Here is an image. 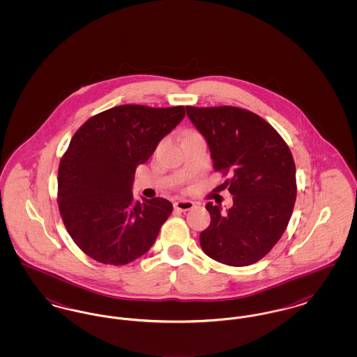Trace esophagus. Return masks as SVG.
Segmentation results:
<instances>
[{
    "label": "esophagus",
    "instance_id": "obj_1",
    "mask_svg": "<svg viewBox=\"0 0 357 357\" xmlns=\"http://www.w3.org/2000/svg\"><path fill=\"white\" fill-rule=\"evenodd\" d=\"M195 204L191 202V201H186V199H179L174 204V208L175 210H179V211H188L191 208H194Z\"/></svg>",
    "mask_w": 357,
    "mask_h": 357
}]
</instances>
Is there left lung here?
<instances>
[{
	"label": "left lung",
	"instance_id": "1",
	"mask_svg": "<svg viewBox=\"0 0 357 357\" xmlns=\"http://www.w3.org/2000/svg\"><path fill=\"white\" fill-rule=\"evenodd\" d=\"M186 112L208 144L214 170L231 175L225 186L233 206L222 211L221 204H206L211 222L199 236L201 248L225 265H252L272 250L293 213L296 166L288 144L248 109L187 105Z\"/></svg>",
	"mask_w": 357,
	"mask_h": 357
}]
</instances>
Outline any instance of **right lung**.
<instances>
[{"label":"right lung","mask_w":357,"mask_h":357,"mask_svg":"<svg viewBox=\"0 0 357 357\" xmlns=\"http://www.w3.org/2000/svg\"><path fill=\"white\" fill-rule=\"evenodd\" d=\"M185 107L127 104L100 112L76 131L59 165L57 201L75 243L98 262L126 265L150 250L172 204L134 201L136 167L185 118Z\"/></svg>","instance_id":"obj_1"}]
</instances>
